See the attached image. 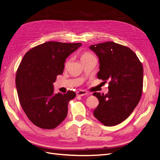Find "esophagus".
<instances>
[{"label":"esophagus","mask_w":160,"mask_h":160,"mask_svg":"<svg viewBox=\"0 0 160 160\" xmlns=\"http://www.w3.org/2000/svg\"><path fill=\"white\" fill-rule=\"evenodd\" d=\"M76 94L77 96H83L85 95H88V92H86L85 91H79L77 92Z\"/></svg>","instance_id":"obj_1"}]
</instances>
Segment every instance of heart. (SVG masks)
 <instances>
[{
    "instance_id": "heart-1",
    "label": "heart",
    "mask_w": 160,
    "mask_h": 160,
    "mask_svg": "<svg viewBox=\"0 0 160 160\" xmlns=\"http://www.w3.org/2000/svg\"><path fill=\"white\" fill-rule=\"evenodd\" d=\"M92 57H94V56L92 55L91 53L88 52H85L82 53L81 57V61H83L86 60V59H90V58H92ZM71 58H69V59H68L66 61L65 63V67H67L69 65V64L70 63V62H71Z\"/></svg>"
}]
</instances>
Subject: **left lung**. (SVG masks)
I'll use <instances>...</instances> for the list:
<instances>
[{"mask_svg":"<svg viewBox=\"0 0 160 160\" xmlns=\"http://www.w3.org/2000/svg\"><path fill=\"white\" fill-rule=\"evenodd\" d=\"M89 49L99 58L98 78L109 81L107 94H93L99 100L93 115L105 126H113L126 119L141 99L143 66L132 50L114 42L92 45Z\"/></svg>","mask_w":160,"mask_h":160,"instance_id":"1","label":"left lung"}]
</instances>
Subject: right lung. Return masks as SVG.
Listing matches in <instances>:
<instances>
[{
	"label": "right lung",
	"instance_id": "obj_1",
	"mask_svg": "<svg viewBox=\"0 0 160 160\" xmlns=\"http://www.w3.org/2000/svg\"><path fill=\"white\" fill-rule=\"evenodd\" d=\"M81 43L49 41L35 47L24 56L16 75L19 101L36 126L54 129L66 118L74 91L54 93L53 83L63 72L65 59Z\"/></svg>",
	"mask_w": 160,
	"mask_h": 160
}]
</instances>
